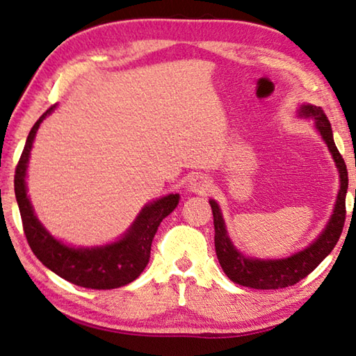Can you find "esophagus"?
<instances>
[{
  "label": "esophagus",
  "instance_id": "34e87169",
  "mask_svg": "<svg viewBox=\"0 0 356 356\" xmlns=\"http://www.w3.org/2000/svg\"><path fill=\"white\" fill-rule=\"evenodd\" d=\"M210 180L204 176H195L190 179V190L195 193H200V195H206V193L210 191Z\"/></svg>",
  "mask_w": 356,
  "mask_h": 356
}]
</instances>
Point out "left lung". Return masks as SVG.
Instances as JSON below:
<instances>
[{
  "label": "left lung",
  "instance_id": "obj_1",
  "mask_svg": "<svg viewBox=\"0 0 356 356\" xmlns=\"http://www.w3.org/2000/svg\"><path fill=\"white\" fill-rule=\"evenodd\" d=\"M301 118H312L318 134L327 143L328 150L333 155V160L339 172L341 188L337 193L336 206L333 215L328 221L327 227L323 229L321 236L312 242L308 248L298 251L291 257L284 259H252L246 257L240 252L231 238L227 236L225 220H222L221 210L213 200H210V207L213 213V226H215V251L222 272L227 278L237 282L240 286L251 289H282L297 284L300 280L308 276L325 257H327L339 240L342 234V227L346 222V195L348 188V174L346 161L337 150L333 130L328 118L321 106L314 105H301L300 106Z\"/></svg>",
  "mask_w": 356,
  "mask_h": 356
}]
</instances>
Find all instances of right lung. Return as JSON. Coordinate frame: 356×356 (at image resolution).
<instances>
[{
	"label": "right lung",
	"instance_id": "obj_1",
	"mask_svg": "<svg viewBox=\"0 0 356 356\" xmlns=\"http://www.w3.org/2000/svg\"><path fill=\"white\" fill-rule=\"evenodd\" d=\"M48 108L33 125L26 138L19 165L15 168L14 188L19 204L23 231L35 257L72 284L86 289H118L135 281L146 268L150 257V246L160 222L177 207L180 196L168 195L144 206L134 225L118 242L94 246V248H74L59 242L40 225L26 195V168L33 141L42 120L55 110Z\"/></svg>",
	"mask_w": 356,
	"mask_h": 356
}]
</instances>
